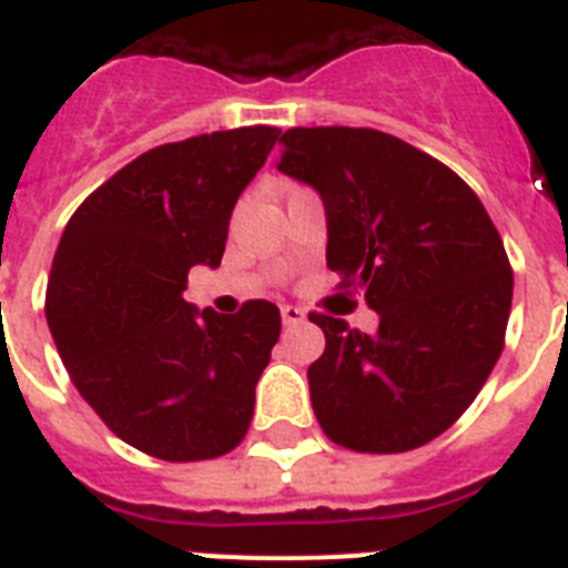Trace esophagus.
<instances>
[{
    "label": "esophagus",
    "mask_w": 568,
    "mask_h": 568,
    "mask_svg": "<svg viewBox=\"0 0 568 568\" xmlns=\"http://www.w3.org/2000/svg\"><path fill=\"white\" fill-rule=\"evenodd\" d=\"M280 315H283L285 327H297V324H303V318H306V315H303V310H297V306H283V310H280Z\"/></svg>",
    "instance_id": "obj_1"
}]
</instances>
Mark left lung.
Returning <instances> with one entry per match:
<instances>
[{
  "mask_svg": "<svg viewBox=\"0 0 568 568\" xmlns=\"http://www.w3.org/2000/svg\"><path fill=\"white\" fill-rule=\"evenodd\" d=\"M276 171L321 194L327 267L363 288L377 333L312 312L327 347L312 409L342 448L400 454L466 413L504 347L513 271L457 173L377 129H288Z\"/></svg>",
  "mask_w": 568,
  "mask_h": 568,
  "instance_id": "8db88e82",
  "label": "left lung"
}]
</instances>
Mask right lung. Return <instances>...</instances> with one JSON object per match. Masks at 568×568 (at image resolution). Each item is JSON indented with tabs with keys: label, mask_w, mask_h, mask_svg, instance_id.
Instances as JSON below:
<instances>
[{
	"label": "right lung",
	"mask_w": 568,
	"mask_h": 568,
	"mask_svg": "<svg viewBox=\"0 0 568 568\" xmlns=\"http://www.w3.org/2000/svg\"><path fill=\"white\" fill-rule=\"evenodd\" d=\"M280 129L244 126L155 146L64 226L47 324L79 395L132 448L168 463L230 454L250 427L280 310L185 303L194 265H221L232 209Z\"/></svg>",
	"instance_id": "right-lung-1"
}]
</instances>
